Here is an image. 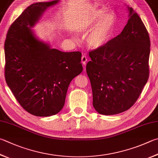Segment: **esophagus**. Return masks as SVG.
Returning a JSON list of instances; mask_svg holds the SVG:
<instances>
[{"instance_id": "34e87169", "label": "esophagus", "mask_w": 158, "mask_h": 158, "mask_svg": "<svg viewBox=\"0 0 158 158\" xmlns=\"http://www.w3.org/2000/svg\"><path fill=\"white\" fill-rule=\"evenodd\" d=\"M81 62L83 65H85V64H86V62H87V56H85V55H83L82 57H81Z\"/></svg>"}]
</instances>
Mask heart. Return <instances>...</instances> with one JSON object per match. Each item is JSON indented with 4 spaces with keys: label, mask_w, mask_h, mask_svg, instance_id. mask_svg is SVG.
Instances as JSON below:
<instances>
[{
    "label": "heart",
    "mask_w": 158,
    "mask_h": 158,
    "mask_svg": "<svg viewBox=\"0 0 158 158\" xmlns=\"http://www.w3.org/2000/svg\"><path fill=\"white\" fill-rule=\"evenodd\" d=\"M105 13V9L97 10L90 21V26L92 27L101 19L86 39L88 47L92 49H98L104 46L109 41L113 34L116 21L115 14L113 12H109L106 14ZM85 30L86 29L85 28L82 31H85Z\"/></svg>",
    "instance_id": "b5f03b06"
}]
</instances>
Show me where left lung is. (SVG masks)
<instances>
[{
    "label": "left lung",
    "mask_w": 158,
    "mask_h": 158,
    "mask_svg": "<svg viewBox=\"0 0 158 158\" xmlns=\"http://www.w3.org/2000/svg\"><path fill=\"white\" fill-rule=\"evenodd\" d=\"M130 19L119 35L104 46L89 51L86 73L93 105L110 115L128 110L142 93L149 77L151 41L138 14L129 8Z\"/></svg>",
    "instance_id": "obj_1"
}]
</instances>
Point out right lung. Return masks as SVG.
Returning a JSON list of instances; mask_svg holds the SVG:
<instances>
[{
  "label": "right lung",
  "instance_id": "right-lung-1",
  "mask_svg": "<svg viewBox=\"0 0 158 158\" xmlns=\"http://www.w3.org/2000/svg\"><path fill=\"white\" fill-rule=\"evenodd\" d=\"M58 1L36 2L11 25L5 41V78L20 105L35 116L61 111L70 83L83 70L80 52H64L39 41L31 27Z\"/></svg>",
  "mask_w": 158,
  "mask_h": 158
}]
</instances>
